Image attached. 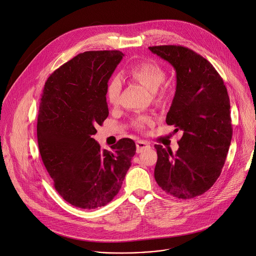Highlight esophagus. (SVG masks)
Listing matches in <instances>:
<instances>
[{
  "instance_id": "obj_1",
  "label": "esophagus",
  "mask_w": 256,
  "mask_h": 256,
  "mask_svg": "<svg viewBox=\"0 0 256 256\" xmlns=\"http://www.w3.org/2000/svg\"><path fill=\"white\" fill-rule=\"evenodd\" d=\"M149 147H150V145H149L147 142L143 141V140H138V141H136V148H137V152H141L142 150L147 149V148H149Z\"/></svg>"
}]
</instances>
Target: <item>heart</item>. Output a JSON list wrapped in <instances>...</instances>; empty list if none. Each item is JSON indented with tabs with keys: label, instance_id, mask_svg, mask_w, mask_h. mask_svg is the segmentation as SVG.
I'll return each mask as SVG.
<instances>
[{
	"label": "heart",
	"instance_id": "b5f03b06",
	"mask_svg": "<svg viewBox=\"0 0 256 256\" xmlns=\"http://www.w3.org/2000/svg\"><path fill=\"white\" fill-rule=\"evenodd\" d=\"M129 76L143 84L149 90L154 92V98L156 102H162L168 94L166 88L160 86L164 84L166 80V70L164 68L153 60H144L139 64H134L130 70ZM121 92H122V82L119 76H114L108 84L106 96L109 104L116 107L120 105L121 102ZM150 122L148 117H140L135 120V127L138 129H143L146 123Z\"/></svg>",
	"mask_w": 256,
	"mask_h": 256
}]
</instances>
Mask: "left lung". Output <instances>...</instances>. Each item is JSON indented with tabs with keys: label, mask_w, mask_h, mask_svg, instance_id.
<instances>
[{
	"label": "left lung",
	"mask_w": 256,
	"mask_h": 256,
	"mask_svg": "<svg viewBox=\"0 0 256 256\" xmlns=\"http://www.w3.org/2000/svg\"><path fill=\"white\" fill-rule=\"evenodd\" d=\"M176 72V90L166 124L182 131L172 153L156 144L154 178L168 194L188 200L206 192L220 176L232 139L230 100L215 68L182 45L150 46Z\"/></svg>",
	"instance_id": "1"
}]
</instances>
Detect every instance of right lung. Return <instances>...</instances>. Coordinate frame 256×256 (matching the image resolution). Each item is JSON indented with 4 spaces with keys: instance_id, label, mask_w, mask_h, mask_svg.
I'll use <instances>...</instances> for the list:
<instances>
[{
    "instance_id": "1",
    "label": "right lung",
    "mask_w": 256,
    "mask_h": 256,
    "mask_svg": "<svg viewBox=\"0 0 256 256\" xmlns=\"http://www.w3.org/2000/svg\"><path fill=\"white\" fill-rule=\"evenodd\" d=\"M124 54L86 51L49 76L41 94L37 140L56 192L70 205L96 209L119 192L136 145L122 138L102 150L92 138L109 115L108 80Z\"/></svg>"
}]
</instances>
